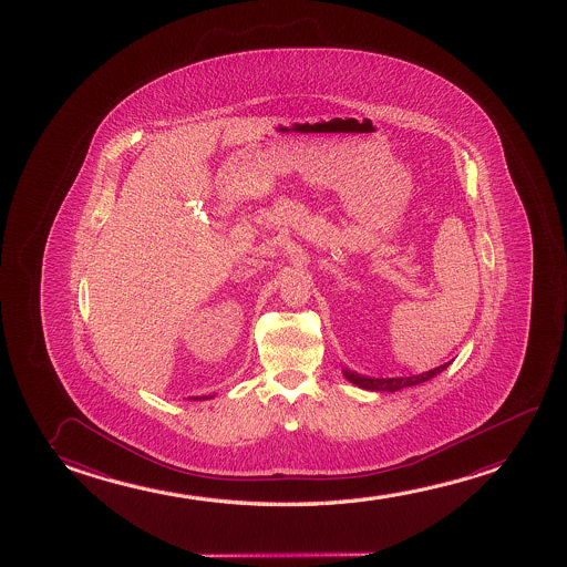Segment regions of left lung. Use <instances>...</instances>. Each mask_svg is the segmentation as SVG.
Instances as JSON below:
<instances>
[{
	"instance_id": "obj_1",
	"label": "left lung",
	"mask_w": 567,
	"mask_h": 567,
	"mask_svg": "<svg viewBox=\"0 0 567 567\" xmlns=\"http://www.w3.org/2000/svg\"><path fill=\"white\" fill-rule=\"evenodd\" d=\"M447 368L449 363H445V365H439V368L431 369V371H425L422 375L392 377V379H375V377L359 375V373H353L350 369H343V377H346L350 383L358 384L359 389L394 392L404 389V386H414V384L423 383V381H430L431 377L439 375L443 369Z\"/></svg>"
}]
</instances>
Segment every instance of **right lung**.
Wrapping results in <instances>:
<instances>
[{"label":"right lung","instance_id":"right-lung-1","mask_svg":"<svg viewBox=\"0 0 567 567\" xmlns=\"http://www.w3.org/2000/svg\"><path fill=\"white\" fill-rule=\"evenodd\" d=\"M208 399V396H194V400Z\"/></svg>","mask_w":567,"mask_h":567}]
</instances>
